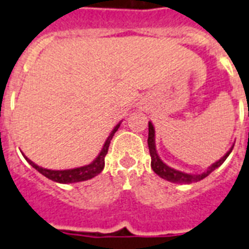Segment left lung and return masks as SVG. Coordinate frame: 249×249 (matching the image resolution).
Listing matches in <instances>:
<instances>
[{"mask_svg":"<svg viewBox=\"0 0 249 249\" xmlns=\"http://www.w3.org/2000/svg\"><path fill=\"white\" fill-rule=\"evenodd\" d=\"M148 146L150 157H152V163H150V166H152L153 171L158 175L159 178H164V180L170 181V182H178V184H192V182H198V181L203 180V178H207L211 172H213L216 168H218L222 163L225 162V159L228 158L229 154L231 153L232 148H234V145H232L231 148L229 149L225 156L222 157L221 159H218L217 162H214L213 164H211V166L207 168L206 172H203V174H185L182 171L175 170L172 167L167 166L166 163L159 158L156 149V131H154V126H153L152 122H149Z\"/></svg>","mask_w":249,"mask_h":249,"instance_id":"8db88e82","label":"left lung"}]
</instances>
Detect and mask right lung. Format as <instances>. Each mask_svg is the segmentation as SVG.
<instances>
[{"label": "right lung", "mask_w": 249, "mask_h": 249, "mask_svg": "<svg viewBox=\"0 0 249 249\" xmlns=\"http://www.w3.org/2000/svg\"><path fill=\"white\" fill-rule=\"evenodd\" d=\"M119 126H121V122L113 128V131L108 136L107 141L104 142V146L101 149V152L99 153V156L93 159L90 164H87V166L77 167V168H71V170H47V168L37 166L36 163L32 162L31 159H28L27 157H25V159H27L28 163H29L33 168H36V170L38 171L39 174H42L45 178L55 181V182H59V184H73V182H81V181L90 180V178L97 176L101 171L104 170L105 156H107V153H108L109 144H110V140L113 139V136H114V134L119 128Z\"/></svg>", "instance_id": "right-lung-1"}]
</instances>
